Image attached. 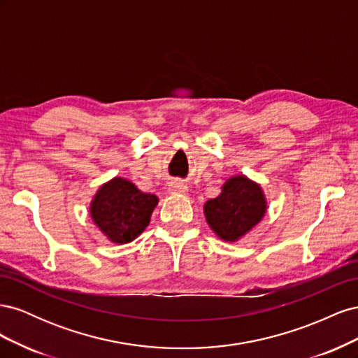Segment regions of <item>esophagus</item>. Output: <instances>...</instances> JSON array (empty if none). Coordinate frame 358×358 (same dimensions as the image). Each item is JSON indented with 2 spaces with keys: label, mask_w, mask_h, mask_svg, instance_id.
<instances>
[{
  "label": "esophagus",
  "mask_w": 358,
  "mask_h": 358,
  "mask_svg": "<svg viewBox=\"0 0 358 358\" xmlns=\"http://www.w3.org/2000/svg\"><path fill=\"white\" fill-rule=\"evenodd\" d=\"M169 191L171 194H185L188 191L187 183H183L180 180H171L169 183Z\"/></svg>",
  "instance_id": "obj_1"
}]
</instances>
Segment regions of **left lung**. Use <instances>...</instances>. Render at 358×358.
Here are the masks:
<instances>
[{
    "label": "left lung",
    "instance_id": "left-lung-1",
    "mask_svg": "<svg viewBox=\"0 0 358 358\" xmlns=\"http://www.w3.org/2000/svg\"><path fill=\"white\" fill-rule=\"evenodd\" d=\"M204 216L220 239L236 242L263 220L267 210L264 192L243 175L230 178L218 197L204 203Z\"/></svg>",
    "mask_w": 358,
    "mask_h": 358
}]
</instances>
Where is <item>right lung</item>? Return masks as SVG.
<instances>
[{"instance_id":"1","label":"right lung","mask_w":358,"mask_h":358,"mask_svg":"<svg viewBox=\"0 0 358 358\" xmlns=\"http://www.w3.org/2000/svg\"><path fill=\"white\" fill-rule=\"evenodd\" d=\"M157 204L154 194L142 192L124 178H113L96 191L90 212L107 239L122 245L145 231Z\"/></svg>"}]
</instances>
